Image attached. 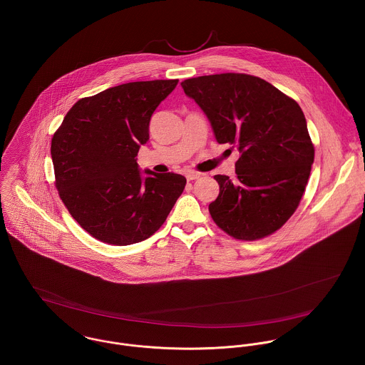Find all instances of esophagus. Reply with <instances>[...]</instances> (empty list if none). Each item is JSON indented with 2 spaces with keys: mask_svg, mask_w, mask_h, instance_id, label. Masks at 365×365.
Instances as JSON below:
<instances>
[{
  "mask_svg": "<svg viewBox=\"0 0 365 365\" xmlns=\"http://www.w3.org/2000/svg\"><path fill=\"white\" fill-rule=\"evenodd\" d=\"M185 177H187L188 181H194V180H198V178L201 177V174H200V173H195V171H188V173L185 174Z\"/></svg>",
  "mask_w": 365,
  "mask_h": 365,
  "instance_id": "obj_1",
  "label": "esophagus"
}]
</instances>
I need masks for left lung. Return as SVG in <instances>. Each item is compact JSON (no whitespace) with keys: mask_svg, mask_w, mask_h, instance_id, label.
Wrapping results in <instances>:
<instances>
[{"mask_svg":"<svg viewBox=\"0 0 365 365\" xmlns=\"http://www.w3.org/2000/svg\"><path fill=\"white\" fill-rule=\"evenodd\" d=\"M210 122L217 143L237 146L236 178L215 175V223L235 239L278 230L298 208L314 157L301 106L265 80L223 73L181 83Z\"/></svg>","mask_w":365,"mask_h":365,"instance_id":"obj_1","label":"left lung"}]
</instances>
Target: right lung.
<instances>
[{
    "instance_id": "obj_1",
    "label": "right lung",
    "mask_w": 365,
    "mask_h": 365,
    "mask_svg": "<svg viewBox=\"0 0 365 365\" xmlns=\"http://www.w3.org/2000/svg\"><path fill=\"white\" fill-rule=\"evenodd\" d=\"M178 80L135 81L78 100L53 135L56 188L77 223L97 240L128 246L150 237L187 180L143 173L136 163L150 118Z\"/></svg>"
}]
</instances>
